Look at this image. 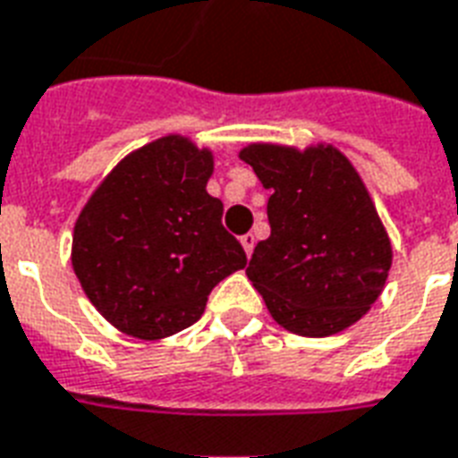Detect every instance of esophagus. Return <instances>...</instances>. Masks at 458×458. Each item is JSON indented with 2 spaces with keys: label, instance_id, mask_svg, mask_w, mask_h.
Returning a JSON list of instances; mask_svg holds the SVG:
<instances>
[{
  "label": "esophagus",
  "instance_id": "esophagus-1",
  "mask_svg": "<svg viewBox=\"0 0 458 458\" xmlns=\"http://www.w3.org/2000/svg\"><path fill=\"white\" fill-rule=\"evenodd\" d=\"M242 246L243 250H246V256H250V253H253V246H256V236H253V233H243Z\"/></svg>",
  "mask_w": 458,
  "mask_h": 458
}]
</instances>
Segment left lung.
<instances>
[{
    "mask_svg": "<svg viewBox=\"0 0 458 458\" xmlns=\"http://www.w3.org/2000/svg\"><path fill=\"white\" fill-rule=\"evenodd\" d=\"M267 200L270 236L246 267L284 331L326 338L362 318L384 292L394 249L352 161L333 144L253 142L239 151Z\"/></svg>",
    "mask_w": 458,
    "mask_h": 458,
    "instance_id": "1",
    "label": "left lung"
}]
</instances>
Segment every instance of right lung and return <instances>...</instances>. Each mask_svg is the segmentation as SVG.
Masks as SVG:
<instances>
[{"mask_svg":"<svg viewBox=\"0 0 458 458\" xmlns=\"http://www.w3.org/2000/svg\"><path fill=\"white\" fill-rule=\"evenodd\" d=\"M215 157L164 135L118 161L79 212L72 267L120 333L164 340L198 321L216 282L246 267L208 192Z\"/></svg>","mask_w":458,"mask_h":458,"instance_id":"1","label":"right lung"}]
</instances>
